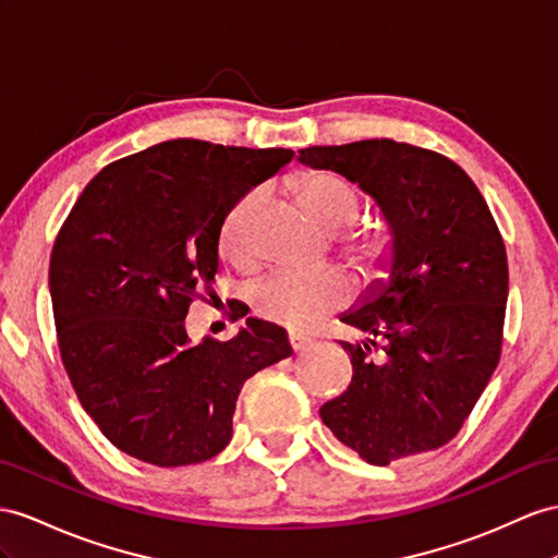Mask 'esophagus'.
<instances>
[{
    "instance_id": "34e87169",
    "label": "esophagus",
    "mask_w": 558,
    "mask_h": 558,
    "mask_svg": "<svg viewBox=\"0 0 558 558\" xmlns=\"http://www.w3.org/2000/svg\"><path fill=\"white\" fill-rule=\"evenodd\" d=\"M288 339H290V347H292L294 353H302V351L308 347V339L302 337V335H294V332H292Z\"/></svg>"
}]
</instances>
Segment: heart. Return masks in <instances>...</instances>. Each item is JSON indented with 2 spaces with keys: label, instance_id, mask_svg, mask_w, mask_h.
<instances>
[{
  "label": "heart",
  "instance_id": "1",
  "mask_svg": "<svg viewBox=\"0 0 558 558\" xmlns=\"http://www.w3.org/2000/svg\"><path fill=\"white\" fill-rule=\"evenodd\" d=\"M262 199V191H250L223 217L219 247L231 262H245L250 256V233ZM294 199L325 233L339 235V254L365 282L389 274L398 254L393 226L387 221H373L351 228L361 217L363 203L359 191L347 179L332 174V171H306L294 183ZM349 294V282L339 270L325 268L316 274L278 270L254 284L252 302L262 318L290 327V330H306L344 306Z\"/></svg>",
  "mask_w": 558,
  "mask_h": 558
}]
</instances>
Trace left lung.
Returning <instances> with one entry per match:
<instances>
[{"label":"left lung","mask_w":558,"mask_h":558,"mask_svg":"<svg viewBox=\"0 0 558 558\" xmlns=\"http://www.w3.org/2000/svg\"><path fill=\"white\" fill-rule=\"evenodd\" d=\"M299 162L359 183L398 235L389 280L341 316L365 339L339 341L353 377L320 408L325 426L377 466L446 446L502 351L509 268L488 205L446 155L391 138L311 146Z\"/></svg>","instance_id":"8db88e82"}]
</instances>
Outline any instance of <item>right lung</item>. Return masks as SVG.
<instances>
[{"label": "right lung", "instance_id": "1", "mask_svg": "<svg viewBox=\"0 0 558 558\" xmlns=\"http://www.w3.org/2000/svg\"><path fill=\"white\" fill-rule=\"evenodd\" d=\"M294 157L177 138L104 167L53 242L49 292L65 373L122 452L155 466L211 460L242 384L288 359V332L247 318L193 344L185 316L219 268L223 217Z\"/></svg>", "mask_w": 558, "mask_h": 558}]
</instances>
